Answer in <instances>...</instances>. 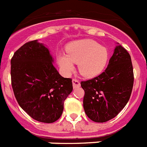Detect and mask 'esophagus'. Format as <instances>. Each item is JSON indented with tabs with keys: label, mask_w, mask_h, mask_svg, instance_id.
Masks as SVG:
<instances>
[{
	"label": "esophagus",
	"mask_w": 147,
	"mask_h": 147,
	"mask_svg": "<svg viewBox=\"0 0 147 147\" xmlns=\"http://www.w3.org/2000/svg\"><path fill=\"white\" fill-rule=\"evenodd\" d=\"M73 82V87L74 88H79V87H80V82L78 80H76V79H74L72 80Z\"/></svg>",
	"instance_id": "1"
}]
</instances>
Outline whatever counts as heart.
<instances>
[{
    "label": "heart",
    "instance_id": "1",
    "mask_svg": "<svg viewBox=\"0 0 147 147\" xmlns=\"http://www.w3.org/2000/svg\"><path fill=\"white\" fill-rule=\"evenodd\" d=\"M107 49L92 40L76 41L67 47V55L60 54L58 62L63 72L69 74L74 70V63L78 64L79 71L86 77L98 76L108 61Z\"/></svg>",
    "mask_w": 147,
    "mask_h": 147
}]
</instances>
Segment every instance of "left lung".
<instances>
[{"label": "left lung", "mask_w": 147, "mask_h": 147, "mask_svg": "<svg viewBox=\"0 0 147 147\" xmlns=\"http://www.w3.org/2000/svg\"><path fill=\"white\" fill-rule=\"evenodd\" d=\"M85 92L86 114L96 122L112 119L124 108L134 85L131 59L128 51L119 45L105 71L94 78L80 82Z\"/></svg>", "instance_id": "8db88e82"}]
</instances>
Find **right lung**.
<instances>
[{
  "label": "right lung",
  "mask_w": 147,
  "mask_h": 147,
  "mask_svg": "<svg viewBox=\"0 0 147 147\" xmlns=\"http://www.w3.org/2000/svg\"><path fill=\"white\" fill-rule=\"evenodd\" d=\"M49 49L37 40L27 42L11 59V84L17 102L34 119L52 123L62 114L64 102L73 90L53 65Z\"/></svg>",
  "instance_id": "1"
}]
</instances>
